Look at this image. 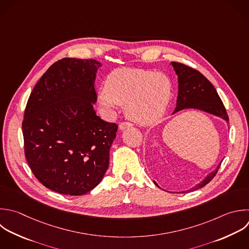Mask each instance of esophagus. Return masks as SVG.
Listing matches in <instances>:
<instances>
[{"mask_svg": "<svg viewBox=\"0 0 249 249\" xmlns=\"http://www.w3.org/2000/svg\"><path fill=\"white\" fill-rule=\"evenodd\" d=\"M132 126V124L131 123H127V122H123L119 124V127L121 130H124L125 128H128V127H131Z\"/></svg>", "mask_w": 249, "mask_h": 249, "instance_id": "esophagus-1", "label": "esophagus"}]
</instances>
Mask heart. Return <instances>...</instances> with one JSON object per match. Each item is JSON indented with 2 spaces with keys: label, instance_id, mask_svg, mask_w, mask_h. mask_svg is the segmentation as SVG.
<instances>
[{
  "label": "heart",
  "instance_id": "b5f03b06",
  "mask_svg": "<svg viewBox=\"0 0 249 249\" xmlns=\"http://www.w3.org/2000/svg\"><path fill=\"white\" fill-rule=\"evenodd\" d=\"M172 96V85L163 73L137 68H120L105 79L98 90V102L113 115L124 105L126 116L137 124L148 125L165 113Z\"/></svg>",
  "mask_w": 249,
  "mask_h": 249
}]
</instances>
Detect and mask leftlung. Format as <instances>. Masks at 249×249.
Wrapping results in <instances>:
<instances>
[{
  "instance_id": "8db88e82",
  "label": "left lung",
  "mask_w": 249,
  "mask_h": 249,
  "mask_svg": "<svg viewBox=\"0 0 249 249\" xmlns=\"http://www.w3.org/2000/svg\"><path fill=\"white\" fill-rule=\"evenodd\" d=\"M171 65L178 76L179 88L177 104L173 114L184 109H197L219 117L228 123L229 117L225 106L213 85L196 69L179 62H171ZM221 162L217 165L215 171L210 172L200 183L189 190V192L197 190L209 183L216 175ZM154 183L158 186L155 181ZM182 193H185V191Z\"/></svg>"
}]
</instances>
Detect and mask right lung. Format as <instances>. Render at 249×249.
Segmentation results:
<instances>
[{
    "instance_id": "obj_1",
    "label": "right lung",
    "mask_w": 249,
    "mask_h": 249,
    "mask_svg": "<svg viewBox=\"0 0 249 249\" xmlns=\"http://www.w3.org/2000/svg\"><path fill=\"white\" fill-rule=\"evenodd\" d=\"M99 67L94 59L56 61L37 83L25 108L27 162L45 187L59 194L89 193L109 166L118 125L101 120L93 109Z\"/></svg>"
}]
</instances>
